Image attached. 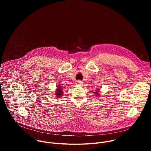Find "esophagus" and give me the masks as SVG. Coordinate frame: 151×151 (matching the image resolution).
I'll list each match as a JSON object with an SVG mask.
<instances>
[{
    "instance_id": "esophagus-1",
    "label": "esophagus",
    "mask_w": 151,
    "mask_h": 151,
    "mask_svg": "<svg viewBox=\"0 0 151 151\" xmlns=\"http://www.w3.org/2000/svg\"><path fill=\"white\" fill-rule=\"evenodd\" d=\"M82 83V81H78L77 82V84H78V85H81Z\"/></svg>"
}]
</instances>
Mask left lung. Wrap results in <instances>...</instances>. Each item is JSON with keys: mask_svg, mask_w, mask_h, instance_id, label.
I'll return each mask as SVG.
<instances>
[{"mask_svg": "<svg viewBox=\"0 0 151 151\" xmlns=\"http://www.w3.org/2000/svg\"><path fill=\"white\" fill-rule=\"evenodd\" d=\"M95 93H96V96H99V91H97L96 92H95Z\"/></svg>", "mask_w": 151, "mask_h": 151, "instance_id": "left-lung-1", "label": "left lung"}]
</instances>
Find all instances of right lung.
Here are the masks:
<instances>
[{"label":"right lung","mask_w":151,"mask_h":151,"mask_svg":"<svg viewBox=\"0 0 151 151\" xmlns=\"http://www.w3.org/2000/svg\"><path fill=\"white\" fill-rule=\"evenodd\" d=\"M57 90L55 91V95L57 97H61V96L63 95V88H61V86H58L57 88Z\"/></svg>","instance_id":"1"}]
</instances>
